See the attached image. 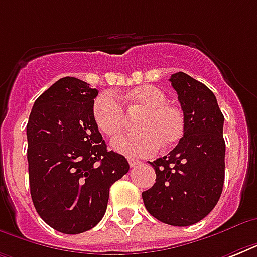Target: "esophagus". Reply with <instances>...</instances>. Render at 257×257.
<instances>
[{"mask_svg":"<svg viewBox=\"0 0 257 257\" xmlns=\"http://www.w3.org/2000/svg\"><path fill=\"white\" fill-rule=\"evenodd\" d=\"M128 163L131 167H136V165L141 164V161L137 160V159H128Z\"/></svg>","mask_w":257,"mask_h":257,"instance_id":"obj_1","label":"esophagus"}]
</instances>
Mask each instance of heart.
<instances>
[{"mask_svg": "<svg viewBox=\"0 0 257 257\" xmlns=\"http://www.w3.org/2000/svg\"><path fill=\"white\" fill-rule=\"evenodd\" d=\"M129 114H139L136 133L124 135L112 141L114 152L129 157H143L160 149L179 144L185 132V117L181 109L167 102V94L153 85H140L120 97ZM93 118L105 136L114 137L125 125V112L120 102L102 93L93 102Z\"/></svg>", "mask_w": 257, "mask_h": 257, "instance_id": "heart-1", "label": "heart"}]
</instances>
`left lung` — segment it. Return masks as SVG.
<instances>
[{
	"label": "left lung",
	"mask_w": 257,
	"mask_h": 257,
	"mask_svg": "<svg viewBox=\"0 0 257 257\" xmlns=\"http://www.w3.org/2000/svg\"><path fill=\"white\" fill-rule=\"evenodd\" d=\"M185 117L183 139L169 155L149 161L156 183L143 192L147 211L163 223L188 227L215 208L225 171L224 116L209 88L187 73L172 74Z\"/></svg>",
	"instance_id": "1"
}]
</instances>
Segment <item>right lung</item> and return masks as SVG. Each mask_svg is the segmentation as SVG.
I'll list each match as a JSON object with an SVG mask.
<instances>
[{"instance_id":"1","label":"right lung","mask_w":257,"mask_h":257,"mask_svg":"<svg viewBox=\"0 0 257 257\" xmlns=\"http://www.w3.org/2000/svg\"><path fill=\"white\" fill-rule=\"evenodd\" d=\"M97 89L74 77L54 82L34 102L26 125L30 195L48 225L66 235L104 217L109 188L129 171L108 151L93 118Z\"/></svg>"}]
</instances>
